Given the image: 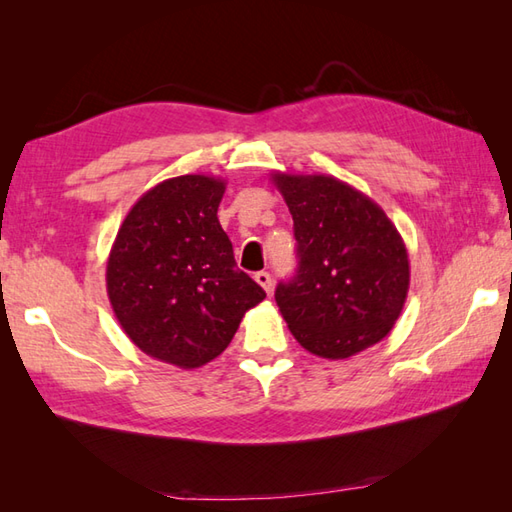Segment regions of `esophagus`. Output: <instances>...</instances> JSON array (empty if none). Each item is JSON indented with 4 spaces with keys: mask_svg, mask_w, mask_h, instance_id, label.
Returning a JSON list of instances; mask_svg holds the SVG:
<instances>
[{
    "mask_svg": "<svg viewBox=\"0 0 512 512\" xmlns=\"http://www.w3.org/2000/svg\"><path fill=\"white\" fill-rule=\"evenodd\" d=\"M255 281L270 295V290H273V277H270V273H266V270H262V273H255Z\"/></svg>",
    "mask_w": 512,
    "mask_h": 512,
    "instance_id": "1",
    "label": "esophagus"
}]
</instances>
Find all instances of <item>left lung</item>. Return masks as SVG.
Here are the masks:
<instances>
[{
  "mask_svg": "<svg viewBox=\"0 0 512 512\" xmlns=\"http://www.w3.org/2000/svg\"><path fill=\"white\" fill-rule=\"evenodd\" d=\"M295 222L299 268L275 301L292 336L330 361L383 341L409 292V255L380 206L325 173H270Z\"/></svg>",
  "mask_w": 512,
  "mask_h": 512,
  "instance_id": "left-lung-1",
  "label": "left lung"
}]
</instances>
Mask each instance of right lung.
Returning <instances> with one entry per match:
<instances>
[{
	"instance_id": "obj_1",
	"label": "right lung",
	"mask_w": 512,
	"mask_h": 512,
	"mask_svg": "<svg viewBox=\"0 0 512 512\" xmlns=\"http://www.w3.org/2000/svg\"><path fill=\"white\" fill-rule=\"evenodd\" d=\"M226 182L169 178L140 195L107 257V297L140 352L195 369L220 356L266 292L237 268L217 220Z\"/></svg>"
}]
</instances>
